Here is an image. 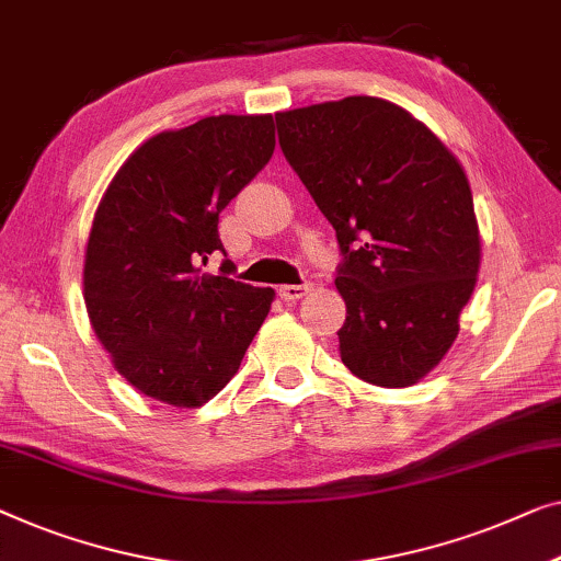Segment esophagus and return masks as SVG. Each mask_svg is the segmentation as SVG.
<instances>
[{
  "label": "esophagus",
  "instance_id": "obj_1",
  "mask_svg": "<svg viewBox=\"0 0 561 561\" xmlns=\"http://www.w3.org/2000/svg\"><path fill=\"white\" fill-rule=\"evenodd\" d=\"M308 290H311V286H308V283H300V286H280L278 288V296L283 300H298V298H304Z\"/></svg>",
  "mask_w": 561,
  "mask_h": 561
}]
</instances>
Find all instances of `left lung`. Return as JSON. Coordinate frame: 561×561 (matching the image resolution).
Instances as JSON below:
<instances>
[{
	"label": "left lung",
	"mask_w": 561,
	"mask_h": 561,
	"mask_svg": "<svg viewBox=\"0 0 561 561\" xmlns=\"http://www.w3.org/2000/svg\"><path fill=\"white\" fill-rule=\"evenodd\" d=\"M275 124L344 253L341 362L369 385H417L450 352L481 267L460 161L410 111L371 95L275 113Z\"/></svg>",
	"instance_id": "obj_1"
}]
</instances>
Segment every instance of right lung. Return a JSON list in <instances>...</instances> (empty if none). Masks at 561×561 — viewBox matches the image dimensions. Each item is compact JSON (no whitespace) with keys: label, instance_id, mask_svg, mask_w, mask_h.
<instances>
[{"label":"right lung","instance_id":"1","mask_svg":"<svg viewBox=\"0 0 561 561\" xmlns=\"http://www.w3.org/2000/svg\"><path fill=\"white\" fill-rule=\"evenodd\" d=\"M275 124L207 116L146 139L113 176L85 245L95 339L128 385L194 410L234 377L275 298L199 271L222 250L220 213L271 161Z\"/></svg>","mask_w":561,"mask_h":561}]
</instances>
